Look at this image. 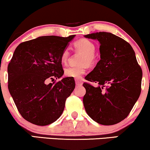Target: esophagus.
Instances as JSON below:
<instances>
[{
	"instance_id": "34e87169",
	"label": "esophagus",
	"mask_w": 150,
	"mask_h": 150,
	"mask_svg": "<svg viewBox=\"0 0 150 150\" xmlns=\"http://www.w3.org/2000/svg\"><path fill=\"white\" fill-rule=\"evenodd\" d=\"M75 84L77 86H81L82 85V81L79 79H75Z\"/></svg>"
}]
</instances>
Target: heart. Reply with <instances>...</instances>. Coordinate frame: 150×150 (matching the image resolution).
Returning a JSON list of instances; mask_svg holds the SVG:
<instances>
[{
    "instance_id": "b5f03b06",
    "label": "heart",
    "mask_w": 150,
    "mask_h": 150,
    "mask_svg": "<svg viewBox=\"0 0 150 150\" xmlns=\"http://www.w3.org/2000/svg\"><path fill=\"white\" fill-rule=\"evenodd\" d=\"M74 47L78 52L84 53V56L81 59L79 64L81 65L77 66H70L64 70L66 76L73 77V78H80L86 71L87 66H92L95 62V52H96V45L89 39H81L74 43ZM70 55L69 50L65 48L62 53L61 59L63 63H66L69 59Z\"/></svg>"
}]
</instances>
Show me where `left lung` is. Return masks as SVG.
<instances>
[{
  "label": "left lung",
  "instance_id": "1",
  "mask_svg": "<svg viewBox=\"0 0 150 150\" xmlns=\"http://www.w3.org/2000/svg\"><path fill=\"white\" fill-rule=\"evenodd\" d=\"M100 43V59L85 79L83 103L87 114L103 125L117 124L127 117L141 91L143 72L135 52L122 38L99 32L84 36Z\"/></svg>",
  "mask_w": 150,
  "mask_h": 150
}]
</instances>
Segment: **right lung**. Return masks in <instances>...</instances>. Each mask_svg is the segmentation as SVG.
<instances>
[{
  "label": "right lung",
  "instance_id": "obj_1",
  "mask_svg": "<svg viewBox=\"0 0 150 150\" xmlns=\"http://www.w3.org/2000/svg\"><path fill=\"white\" fill-rule=\"evenodd\" d=\"M75 35L44 36L20 43L9 62L8 89L25 120L39 126L61 116L75 86L72 77L47 84L64 75L61 56Z\"/></svg>",
  "mask_w": 150,
  "mask_h": 150
}]
</instances>
